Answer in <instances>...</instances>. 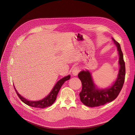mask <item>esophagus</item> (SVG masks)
Masks as SVG:
<instances>
[{
    "mask_svg": "<svg viewBox=\"0 0 135 135\" xmlns=\"http://www.w3.org/2000/svg\"><path fill=\"white\" fill-rule=\"evenodd\" d=\"M80 69L79 68V67L78 66H75L74 68L73 69V70H72V74L73 76H76L78 74L79 72Z\"/></svg>",
    "mask_w": 135,
    "mask_h": 135,
    "instance_id": "obj_1",
    "label": "esophagus"
}]
</instances>
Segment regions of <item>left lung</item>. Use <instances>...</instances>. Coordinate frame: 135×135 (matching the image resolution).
Listing matches in <instances>:
<instances>
[{
	"mask_svg": "<svg viewBox=\"0 0 135 135\" xmlns=\"http://www.w3.org/2000/svg\"><path fill=\"white\" fill-rule=\"evenodd\" d=\"M117 47L119 55V71L116 79L107 88H100L93 81L92 74L88 70H81L78 77L82 84V89L79 93L81 103L89 107H99L115 100L123 87L126 74L125 63L120 44L112 38Z\"/></svg>",
	"mask_w": 135,
	"mask_h": 135,
	"instance_id": "obj_1",
	"label": "left lung"
}]
</instances>
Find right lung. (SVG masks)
Here are the masks:
<instances>
[{"instance_id": "right-lung-1", "label": "right lung", "mask_w": 135, "mask_h": 135, "mask_svg": "<svg viewBox=\"0 0 135 135\" xmlns=\"http://www.w3.org/2000/svg\"><path fill=\"white\" fill-rule=\"evenodd\" d=\"M70 78V75H68L67 76H65V77L62 78V79L59 80L56 84L55 85L54 88H52L50 93L48 95L43 98V99L38 100V101H31L28 100L25 98H24L23 96H22L19 93L17 92V89H16L15 86L14 85V88L15 89L16 92L17 93V95L18 96L21 100L23 102V103L25 104L30 106L31 107L34 108H45L50 107V106L52 105L53 104L55 103L56 101L57 96L60 91V89L61 87V86L63 85V84L65 83V81L66 80H68Z\"/></svg>"}]
</instances>
